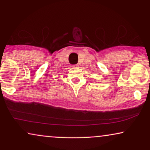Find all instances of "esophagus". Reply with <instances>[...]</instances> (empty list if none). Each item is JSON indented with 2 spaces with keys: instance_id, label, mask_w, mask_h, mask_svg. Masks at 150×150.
I'll return each instance as SVG.
<instances>
[{
  "instance_id": "obj_1",
  "label": "esophagus",
  "mask_w": 150,
  "mask_h": 150,
  "mask_svg": "<svg viewBox=\"0 0 150 150\" xmlns=\"http://www.w3.org/2000/svg\"><path fill=\"white\" fill-rule=\"evenodd\" d=\"M78 66H79L78 65H71V67H77Z\"/></svg>"
}]
</instances>
